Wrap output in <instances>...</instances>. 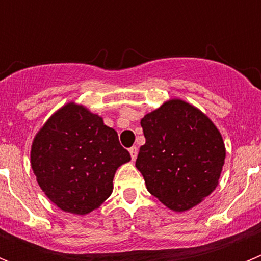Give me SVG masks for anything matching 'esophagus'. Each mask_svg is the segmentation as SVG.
Wrapping results in <instances>:
<instances>
[{"instance_id":"esophagus-1","label":"esophagus","mask_w":261,"mask_h":261,"mask_svg":"<svg viewBox=\"0 0 261 261\" xmlns=\"http://www.w3.org/2000/svg\"><path fill=\"white\" fill-rule=\"evenodd\" d=\"M129 153H130V156H132V161H135L137 158V154H138V149L136 146H132L129 149Z\"/></svg>"}]
</instances>
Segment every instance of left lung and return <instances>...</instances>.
I'll return each instance as SVG.
<instances>
[{
	"mask_svg": "<svg viewBox=\"0 0 261 261\" xmlns=\"http://www.w3.org/2000/svg\"><path fill=\"white\" fill-rule=\"evenodd\" d=\"M145 145L136 167L147 191L175 212H186L218 186L225 144L208 116L180 99L163 103L141 120Z\"/></svg>",
	"mask_w": 261,
	"mask_h": 261,
	"instance_id": "8db88e82",
	"label": "left lung"
}]
</instances>
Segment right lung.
<instances>
[{"instance_id":"obj_1","label":"right lung","mask_w":261,"mask_h":261,"mask_svg":"<svg viewBox=\"0 0 261 261\" xmlns=\"http://www.w3.org/2000/svg\"><path fill=\"white\" fill-rule=\"evenodd\" d=\"M129 161L116 130L74 103L48 119L31 147V167L43 192L64 212L81 216L110 197L115 172Z\"/></svg>"}]
</instances>
